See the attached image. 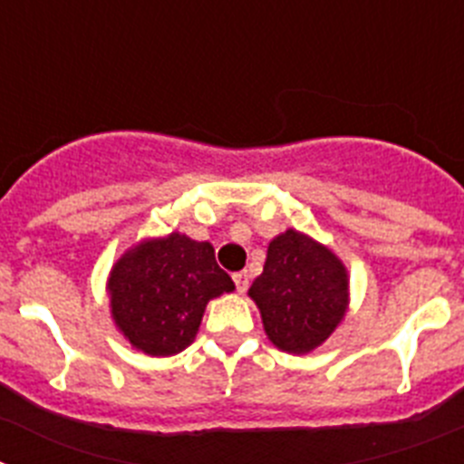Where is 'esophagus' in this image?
I'll use <instances>...</instances> for the list:
<instances>
[{
	"label": "esophagus",
	"instance_id": "34e87169",
	"mask_svg": "<svg viewBox=\"0 0 464 464\" xmlns=\"http://www.w3.org/2000/svg\"><path fill=\"white\" fill-rule=\"evenodd\" d=\"M232 278H235L237 293H241V295H244L246 290H248V274H246V272H237L235 276H232Z\"/></svg>",
	"mask_w": 464,
	"mask_h": 464
}]
</instances>
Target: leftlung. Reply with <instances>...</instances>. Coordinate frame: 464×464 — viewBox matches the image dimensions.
<instances>
[{
	"instance_id": "8db88e82",
	"label": "left lung",
	"mask_w": 464,
	"mask_h": 464,
	"mask_svg": "<svg viewBox=\"0 0 464 464\" xmlns=\"http://www.w3.org/2000/svg\"><path fill=\"white\" fill-rule=\"evenodd\" d=\"M248 295L274 346L285 353H309L346 315L348 274L327 246L285 229L269 241L265 269Z\"/></svg>"
}]
</instances>
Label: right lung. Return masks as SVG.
<instances>
[{"label": "right lung", "mask_w": 464, "mask_h": 464, "mask_svg": "<svg viewBox=\"0 0 464 464\" xmlns=\"http://www.w3.org/2000/svg\"><path fill=\"white\" fill-rule=\"evenodd\" d=\"M232 290L208 241L171 232L141 241L113 265L111 315L137 351L165 358L195 342L208 299Z\"/></svg>", "instance_id": "obj_1"}]
</instances>
